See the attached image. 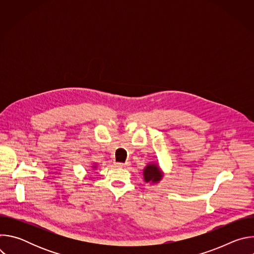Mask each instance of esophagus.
Instances as JSON below:
<instances>
[{"label": "esophagus", "mask_w": 254, "mask_h": 254, "mask_svg": "<svg viewBox=\"0 0 254 254\" xmlns=\"http://www.w3.org/2000/svg\"><path fill=\"white\" fill-rule=\"evenodd\" d=\"M116 166L117 167H126V166H127V163H116Z\"/></svg>", "instance_id": "34e87169"}]
</instances>
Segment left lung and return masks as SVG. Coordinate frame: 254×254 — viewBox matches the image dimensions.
Segmentation results:
<instances>
[{
	"label": "left lung",
	"mask_w": 254,
	"mask_h": 254,
	"mask_svg": "<svg viewBox=\"0 0 254 254\" xmlns=\"http://www.w3.org/2000/svg\"><path fill=\"white\" fill-rule=\"evenodd\" d=\"M163 175L156 164H149L143 170V179L147 183H158Z\"/></svg>",
	"instance_id": "obj_1"
}]
</instances>
